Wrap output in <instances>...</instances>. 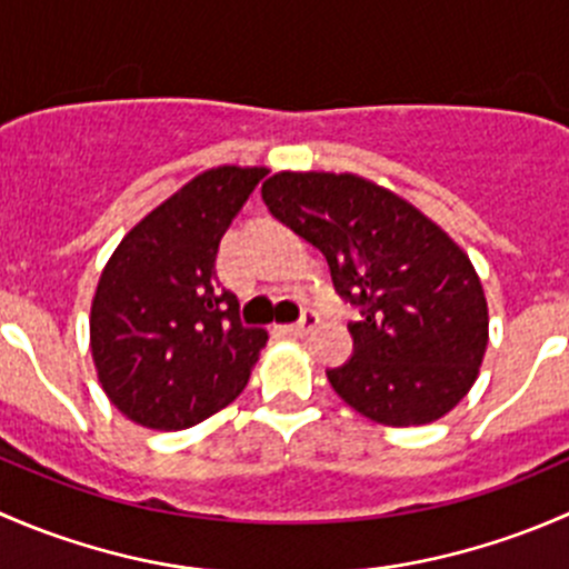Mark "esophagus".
Instances as JSON below:
<instances>
[{
    "label": "esophagus",
    "mask_w": 569,
    "mask_h": 569,
    "mask_svg": "<svg viewBox=\"0 0 569 569\" xmlns=\"http://www.w3.org/2000/svg\"><path fill=\"white\" fill-rule=\"evenodd\" d=\"M317 325H319V313H317V311H306V313H302V317H300V321H295V325L280 327V330L289 332V336L302 338V336H308V332H311Z\"/></svg>",
    "instance_id": "34e87169"
}]
</instances>
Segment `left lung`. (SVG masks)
Here are the masks:
<instances>
[{
  "label": "left lung",
  "instance_id": "left-lung-1",
  "mask_svg": "<svg viewBox=\"0 0 569 569\" xmlns=\"http://www.w3.org/2000/svg\"><path fill=\"white\" fill-rule=\"evenodd\" d=\"M263 203L321 250L349 321L352 358L332 391L388 427L438 421L473 386L487 300L465 252L399 194L352 173H278Z\"/></svg>",
  "mask_w": 569,
  "mask_h": 569
}]
</instances>
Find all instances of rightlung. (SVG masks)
<instances>
[{
    "label": "right lung",
    "instance_id": "obj_1",
    "mask_svg": "<svg viewBox=\"0 0 569 569\" xmlns=\"http://www.w3.org/2000/svg\"><path fill=\"white\" fill-rule=\"evenodd\" d=\"M263 176L226 164L192 178L126 233L101 272L90 349L109 401L134 423L187 429L248 386L267 332L242 325L217 250Z\"/></svg>",
    "mask_w": 569,
    "mask_h": 569
}]
</instances>
